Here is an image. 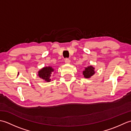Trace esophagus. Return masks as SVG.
Wrapping results in <instances>:
<instances>
[{
  "label": "esophagus",
  "instance_id": "34e87169",
  "mask_svg": "<svg viewBox=\"0 0 131 131\" xmlns=\"http://www.w3.org/2000/svg\"><path fill=\"white\" fill-rule=\"evenodd\" d=\"M65 62L66 63H70V60L69 59V58H66L65 60Z\"/></svg>",
  "mask_w": 131,
  "mask_h": 131
}]
</instances>
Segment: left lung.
<instances>
[{
	"label": "left lung",
	"instance_id": "1",
	"mask_svg": "<svg viewBox=\"0 0 131 131\" xmlns=\"http://www.w3.org/2000/svg\"><path fill=\"white\" fill-rule=\"evenodd\" d=\"M95 73L94 68L92 66H89L85 68V70L83 71V75L85 78H90Z\"/></svg>",
	"mask_w": 131,
	"mask_h": 131
}]
</instances>
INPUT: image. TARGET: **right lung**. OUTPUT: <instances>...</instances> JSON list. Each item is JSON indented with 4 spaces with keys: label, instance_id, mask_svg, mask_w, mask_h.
Instances as JSON below:
<instances>
[{
    "label": "right lung",
    "instance_id": "add662e5",
    "mask_svg": "<svg viewBox=\"0 0 131 131\" xmlns=\"http://www.w3.org/2000/svg\"><path fill=\"white\" fill-rule=\"evenodd\" d=\"M54 69L52 67H44L38 71V75L40 78L45 80V81L49 82L51 81L50 77Z\"/></svg>",
    "mask_w": 131,
    "mask_h": 131
}]
</instances>
